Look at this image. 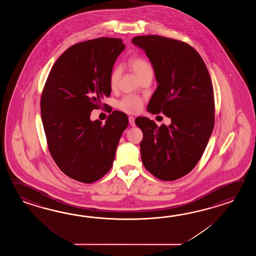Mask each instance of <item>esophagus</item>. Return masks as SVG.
<instances>
[{"label": "esophagus", "mask_w": 256, "mask_h": 256, "mask_svg": "<svg viewBox=\"0 0 256 256\" xmlns=\"http://www.w3.org/2000/svg\"><path fill=\"white\" fill-rule=\"evenodd\" d=\"M129 124H130V126H136V122H134V117H132V116H129Z\"/></svg>", "instance_id": "obj_1"}]
</instances>
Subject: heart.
<instances>
[{
	"label": "heart",
	"instance_id": "heart-1",
	"mask_svg": "<svg viewBox=\"0 0 256 256\" xmlns=\"http://www.w3.org/2000/svg\"><path fill=\"white\" fill-rule=\"evenodd\" d=\"M128 63H129L130 68L134 71V73L139 76L140 80L148 74H152V68L151 64L140 56H130ZM120 75V68H115L112 70L109 76L110 88L114 90L115 88L117 87ZM142 104H144V100L140 97L127 95L119 100L118 108L127 114H137L141 110Z\"/></svg>",
	"mask_w": 256,
	"mask_h": 256
}]
</instances>
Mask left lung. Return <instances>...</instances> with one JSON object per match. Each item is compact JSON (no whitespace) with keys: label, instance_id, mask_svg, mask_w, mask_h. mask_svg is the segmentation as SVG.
Listing matches in <instances>:
<instances>
[{"label":"left lung","instance_id":"8db88e82","mask_svg":"<svg viewBox=\"0 0 256 256\" xmlns=\"http://www.w3.org/2000/svg\"><path fill=\"white\" fill-rule=\"evenodd\" d=\"M132 42L144 50L158 82L147 109L163 112L172 122L158 127L148 118H136L144 134L142 162L158 180L174 181L196 166L212 136L215 106L210 76L188 44L156 34L136 36Z\"/></svg>","mask_w":256,"mask_h":256}]
</instances>
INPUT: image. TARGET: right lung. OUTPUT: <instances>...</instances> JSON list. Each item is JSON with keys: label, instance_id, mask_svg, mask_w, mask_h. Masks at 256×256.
<instances>
[{"label": "right lung", "instance_id": "add662e5", "mask_svg": "<svg viewBox=\"0 0 256 256\" xmlns=\"http://www.w3.org/2000/svg\"><path fill=\"white\" fill-rule=\"evenodd\" d=\"M124 48L122 39L112 38L75 44L54 62L44 86L40 107L49 152L60 170L78 182L90 184L108 173L128 126L119 110L105 124L90 119L110 94V74Z\"/></svg>", "mask_w": 256, "mask_h": 256}]
</instances>
